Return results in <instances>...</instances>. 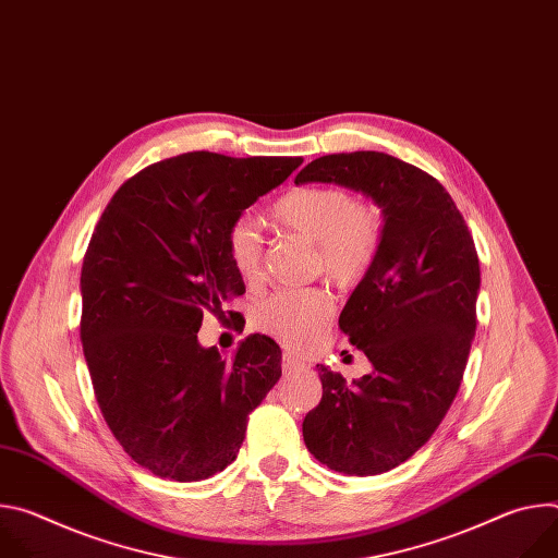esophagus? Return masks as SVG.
<instances>
[{"instance_id":"esophagus-1","label":"esophagus","mask_w":558,"mask_h":558,"mask_svg":"<svg viewBox=\"0 0 558 558\" xmlns=\"http://www.w3.org/2000/svg\"><path fill=\"white\" fill-rule=\"evenodd\" d=\"M282 366L284 368H295V366H300V360L293 353H284L282 355Z\"/></svg>"}]
</instances>
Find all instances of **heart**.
<instances>
[{
  "label": "heart",
  "mask_w": 558,
  "mask_h": 558,
  "mask_svg": "<svg viewBox=\"0 0 558 558\" xmlns=\"http://www.w3.org/2000/svg\"><path fill=\"white\" fill-rule=\"evenodd\" d=\"M278 225L308 238L320 252L323 269L338 282H357L371 267L379 245V218L342 187H298L271 209ZM227 256L243 280L260 276L263 238L250 218H238L227 231ZM333 313L329 293L320 289L278 291L258 311L256 327L289 349L306 351L320 342Z\"/></svg>",
  "instance_id": "obj_1"
}]
</instances>
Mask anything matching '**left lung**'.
Returning a JSON list of instances; mask_svg holds the SVG:
<instances>
[{
    "label": "left lung",
    "mask_w": 558,
    "mask_h": 558,
    "mask_svg": "<svg viewBox=\"0 0 558 558\" xmlns=\"http://www.w3.org/2000/svg\"><path fill=\"white\" fill-rule=\"evenodd\" d=\"M300 183L362 192L384 216L377 254L340 313V329L373 371L347 384L317 364L323 400L302 422L320 463L381 474L433 437L454 400L476 329L480 258L441 183L390 154L320 156Z\"/></svg>",
    "instance_id": "obj_1"
}]
</instances>
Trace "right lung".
I'll return each instance as SVG.
<instances>
[{
  "label": "right lung",
  "instance_id": "right-lung-1",
  "mask_svg": "<svg viewBox=\"0 0 558 558\" xmlns=\"http://www.w3.org/2000/svg\"><path fill=\"white\" fill-rule=\"evenodd\" d=\"M302 166L300 156L187 151L108 203L82 267V344L106 424L151 474L201 482L241 450L250 413L282 375L280 347L247 336L227 362L203 315L245 293L227 231Z\"/></svg>",
  "mask_w": 558,
  "mask_h": 558
}]
</instances>
